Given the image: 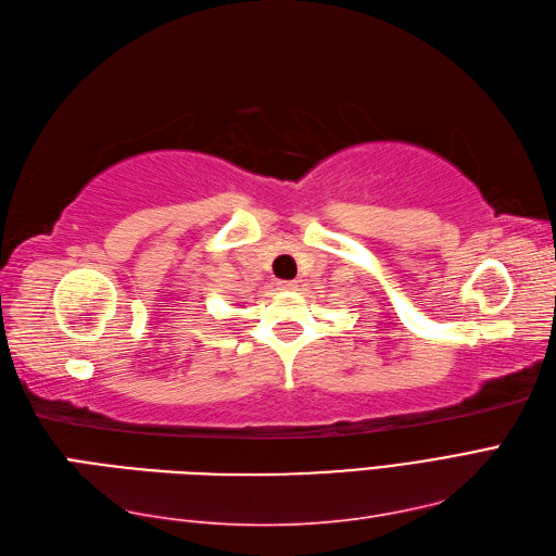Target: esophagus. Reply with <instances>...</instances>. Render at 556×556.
I'll return each instance as SVG.
<instances>
[{
	"mask_svg": "<svg viewBox=\"0 0 556 556\" xmlns=\"http://www.w3.org/2000/svg\"><path fill=\"white\" fill-rule=\"evenodd\" d=\"M278 290H294V282L292 280H278Z\"/></svg>",
	"mask_w": 556,
	"mask_h": 556,
	"instance_id": "obj_1",
	"label": "esophagus"
}]
</instances>
